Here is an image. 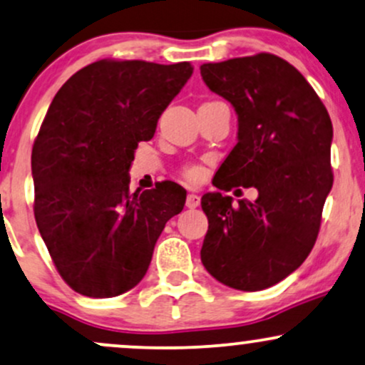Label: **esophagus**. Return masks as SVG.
<instances>
[{
	"mask_svg": "<svg viewBox=\"0 0 365 365\" xmlns=\"http://www.w3.org/2000/svg\"><path fill=\"white\" fill-rule=\"evenodd\" d=\"M185 204H187L188 209L199 207V205H200V195H197V194H188Z\"/></svg>",
	"mask_w": 365,
	"mask_h": 365,
	"instance_id": "1",
	"label": "esophagus"
}]
</instances>
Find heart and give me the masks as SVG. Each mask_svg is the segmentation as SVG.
I'll return each instance as SVG.
<instances>
[{
	"mask_svg": "<svg viewBox=\"0 0 365 365\" xmlns=\"http://www.w3.org/2000/svg\"><path fill=\"white\" fill-rule=\"evenodd\" d=\"M182 173H183V177H185L187 180H190V182H197V180L202 178V168L197 165L183 166Z\"/></svg>",
	"mask_w": 365,
	"mask_h": 365,
	"instance_id": "b5f03b06",
	"label": "heart"
}]
</instances>
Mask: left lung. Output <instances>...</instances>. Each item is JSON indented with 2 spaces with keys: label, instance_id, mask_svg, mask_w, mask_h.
<instances>
[{
  "label": "left lung",
  "instance_id": "8db88e82",
  "mask_svg": "<svg viewBox=\"0 0 365 365\" xmlns=\"http://www.w3.org/2000/svg\"><path fill=\"white\" fill-rule=\"evenodd\" d=\"M202 80L238 113V143L214 182L255 187L257 200L221 192L202 197L209 230L200 260L238 291H262L292 274L313 250L333 185V125L306 78L282 57L260 52L200 66Z\"/></svg>",
  "mask_w": 365,
  "mask_h": 365
}]
</instances>
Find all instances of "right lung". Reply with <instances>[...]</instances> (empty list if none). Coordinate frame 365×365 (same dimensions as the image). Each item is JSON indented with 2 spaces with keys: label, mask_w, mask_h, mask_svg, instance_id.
I'll return each instance as SVG.
<instances>
[{
  "label": "right lung",
  "mask_w": 365,
  "mask_h": 365,
  "mask_svg": "<svg viewBox=\"0 0 365 365\" xmlns=\"http://www.w3.org/2000/svg\"><path fill=\"white\" fill-rule=\"evenodd\" d=\"M192 73L190 63L102 59L52 100L32 149L34 214L73 291L102 299L135 287L166 221L182 212L177 183L130 194L127 171Z\"/></svg>",
  "instance_id": "obj_1"
}]
</instances>
